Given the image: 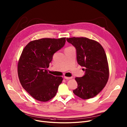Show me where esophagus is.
Returning a JSON list of instances; mask_svg holds the SVG:
<instances>
[{
    "label": "esophagus",
    "instance_id": "obj_1",
    "mask_svg": "<svg viewBox=\"0 0 127 127\" xmlns=\"http://www.w3.org/2000/svg\"><path fill=\"white\" fill-rule=\"evenodd\" d=\"M72 77H67V76H64V78L65 79H72Z\"/></svg>",
    "mask_w": 127,
    "mask_h": 127
}]
</instances>
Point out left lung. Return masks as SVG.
I'll list each match as a JSON object with an SVG mask.
<instances>
[{
    "label": "left lung",
    "mask_w": 127,
    "mask_h": 127,
    "mask_svg": "<svg viewBox=\"0 0 127 127\" xmlns=\"http://www.w3.org/2000/svg\"><path fill=\"white\" fill-rule=\"evenodd\" d=\"M66 39L75 47L77 63L85 71L84 76L75 78L78 86L73 92L82 99L92 98L106 86L109 79L105 51L98 42L86 37H73Z\"/></svg>",
    "instance_id": "1"
}]
</instances>
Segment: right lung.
I'll return each mask as SVG.
<instances>
[{
	"label": "right lung",
	"mask_w": 127,
	"mask_h": 127,
	"mask_svg": "<svg viewBox=\"0 0 127 127\" xmlns=\"http://www.w3.org/2000/svg\"><path fill=\"white\" fill-rule=\"evenodd\" d=\"M65 37L41 38L29 42L18 62L20 83L35 99L46 102L54 97L63 80L61 76L48 73L47 68L56 52L64 47Z\"/></svg>",
	"instance_id": "1"
}]
</instances>
